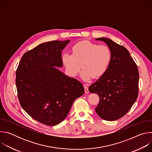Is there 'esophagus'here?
I'll list each match as a JSON object with an SVG mask.
<instances>
[{"instance_id": "1", "label": "esophagus", "mask_w": 152, "mask_h": 152, "mask_svg": "<svg viewBox=\"0 0 152 152\" xmlns=\"http://www.w3.org/2000/svg\"><path fill=\"white\" fill-rule=\"evenodd\" d=\"M84 89H85V93H89V90H88V85L87 84H85L84 85Z\"/></svg>"}]
</instances>
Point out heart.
I'll return each mask as SVG.
<instances>
[{
  "label": "heart",
  "mask_w": 152,
  "mask_h": 152,
  "mask_svg": "<svg viewBox=\"0 0 152 152\" xmlns=\"http://www.w3.org/2000/svg\"><path fill=\"white\" fill-rule=\"evenodd\" d=\"M111 52L106 46L95 44L90 41L80 42L73 48V55L65 53L62 61L69 74L76 76L82 68L81 77L89 80L97 79L107 70L111 60Z\"/></svg>",
  "instance_id": "heart-1"
}]
</instances>
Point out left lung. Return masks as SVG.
<instances>
[{"mask_svg":"<svg viewBox=\"0 0 152 152\" xmlns=\"http://www.w3.org/2000/svg\"><path fill=\"white\" fill-rule=\"evenodd\" d=\"M104 42L111 52V60L106 72L88 88L97 94L99 103L95 108L103 120L114 121L132 107L138 95L139 72L129 51L111 39H96Z\"/></svg>","mask_w":152,"mask_h":152,"instance_id":"left-lung-1","label":"left lung"}]
</instances>
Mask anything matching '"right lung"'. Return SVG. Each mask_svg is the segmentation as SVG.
<instances>
[{"label": "right lung", "instance_id": "right-lung-1", "mask_svg": "<svg viewBox=\"0 0 152 152\" xmlns=\"http://www.w3.org/2000/svg\"><path fill=\"white\" fill-rule=\"evenodd\" d=\"M52 41L26 52L16 71L20 103L34 119L55 126L69 114L74 101L84 93L82 84L58 69L62 51L70 42Z\"/></svg>", "mask_w": 152, "mask_h": 152}]
</instances>
